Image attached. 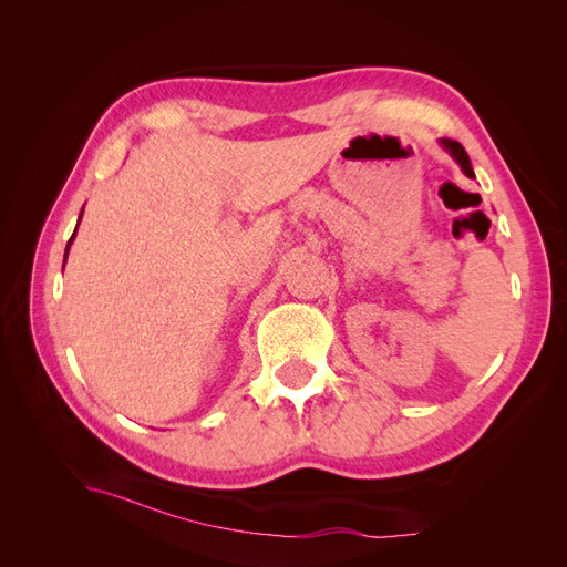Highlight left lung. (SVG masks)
Masks as SVG:
<instances>
[{
  "label": "left lung",
  "mask_w": 567,
  "mask_h": 567,
  "mask_svg": "<svg viewBox=\"0 0 567 567\" xmlns=\"http://www.w3.org/2000/svg\"><path fill=\"white\" fill-rule=\"evenodd\" d=\"M440 146L450 153V156L458 163V167L463 169V175L466 177H475V173H473V167H471V158H468V153H466V148H463L458 142H452V140H440Z\"/></svg>",
  "instance_id": "left-lung-1"
}]
</instances>
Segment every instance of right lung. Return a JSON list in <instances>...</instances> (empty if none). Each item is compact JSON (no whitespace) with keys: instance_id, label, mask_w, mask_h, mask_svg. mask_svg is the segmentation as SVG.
<instances>
[{"instance_id":"1","label":"right lung","mask_w":567,"mask_h":567,"mask_svg":"<svg viewBox=\"0 0 567 567\" xmlns=\"http://www.w3.org/2000/svg\"><path fill=\"white\" fill-rule=\"evenodd\" d=\"M84 210V208H82ZM80 219H82V213H80ZM80 219H78V225H80ZM75 231H78V227H75ZM75 231H73V236H71V241H68V246H65V257H68V248H71V244H73V238H75ZM65 265V262H63Z\"/></svg>"}]
</instances>
